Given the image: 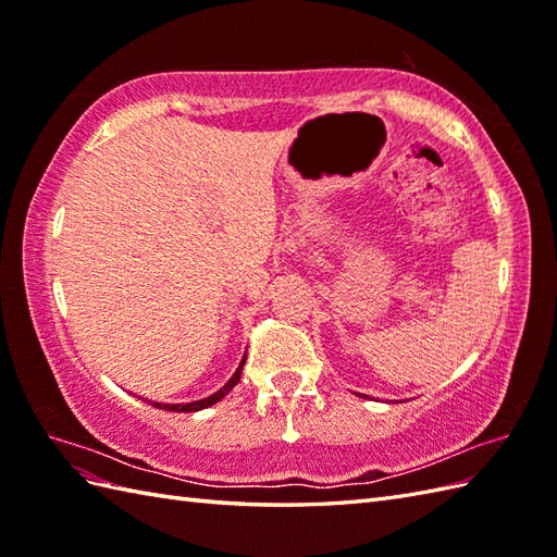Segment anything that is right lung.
<instances>
[{"label":"right lung","mask_w":557,"mask_h":557,"mask_svg":"<svg viewBox=\"0 0 557 557\" xmlns=\"http://www.w3.org/2000/svg\"><path fill=\"white\" fill-rule=\"evenodd\" d=\"M244 360H247V356H244ZM244 360L239 363V368H237V372L232 374V380L223 386V389L220 392H215L213 396H209V398H201V400H194V404H151L153 408H163V410H173V412H194V410H201V408H209V406H213V404H218L220 398H225L232 389H235V384L239 382V377H242V368H244Z\"/></svg>","instance_id":"add662e5"}]
</instances>
